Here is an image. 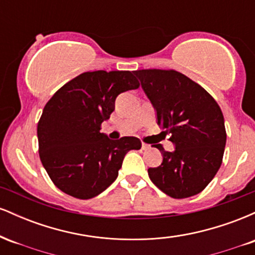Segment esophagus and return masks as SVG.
I'll use <instances>...</instances> for the list:
<instances>
[{"label":"esophagus","instance_id":"34e87169","mask_svg":"<svg viewBox=\"0 0 255 255\" xmlns=\"http://www.w3.org/2000/svg\"><path fill=\"white\" fill-rule=\"evenodd\" d=\"M141 148L144 151H147V150H150L151 148V145H148V144H145V142H142L141 144Z\"/></svg>","mask_w":255,"mask_h":255}]
</instances>
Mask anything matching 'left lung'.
Wrapping results in <instances>:
<instances>
[{
	"label": "left lung",
	"instance_id": "left-lung-1",
	"mask_svg": "<svg viewBox=\"0 0 255 255\" xmlns=\"http://www.w3.org/2000/svg\"><path fill=\"white\" fill-rule=\"evenodd\" d=\"M156 109L157 124L171 134L175 150L160 144L163 162L148 176L169 197L183 199L200 193L221 168L227 133L221 108L213 97L182 73L163 69L134 72Z\"/></svg>",
	"mask_w": 255,
	"mask_h": 255
}]
</instances>
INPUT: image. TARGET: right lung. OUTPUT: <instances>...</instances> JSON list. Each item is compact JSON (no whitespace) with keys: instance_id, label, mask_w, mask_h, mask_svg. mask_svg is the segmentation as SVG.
<instances>
[{"instance_id":"obj_1","label":"right lung","mask_w":255,"mask_h":255,"mask_svg":"<svg viewBox=\"0 0 255 255\" xmlns=\"http://www.w3.org/2000/svg\"><path fill=\"white\" fill-rule=\"evenodd\" d=\"M139 86L134 72H86L45 104L37 127L39 157L58 189L78 199L101 194L116 180L126 153L141 147L135 136L111 140L101 133L116 97Z\"/></svg>"}]
</instances>
